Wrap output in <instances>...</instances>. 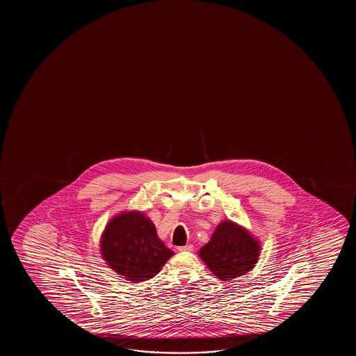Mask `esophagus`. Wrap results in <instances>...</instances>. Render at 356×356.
Returning a JSON list of instances; mask_svg holds the SVG:
<instances>
[{
	"mask_svg": "<svg viewBox=\"0 0 356 356\" xmlns=\"http://www.w3.org/2000/svg\"><path fill=\"white\" fill-rule=\"evenodd\" d=\"M193 244H186V245H182V247H179V250L180 252H192L193 250Z\"/></svg>",
	"mask_w": 356,
	"mask_h": 356,
	"instance_id": "esophagus-1",
	"label": "esophagus"
}]
</instances>
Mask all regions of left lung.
I'll use <instances>...</instances> for the list:
<instances>
[{"label":"left lung","instance_id":"8db88e82","mask_svg":"<svg viewBox=\"0 0 356 356\" xmlns=\"http://www.w3.org/2000/svg\"><path fill=\"white\" fill-rule=\"evenodd\" d=\"M198 254L216 277L231 281L249 273L258 263L260 242L243 226L225 220Z\"/></svg>","mask_w":356,"mask_h":356}]
</instances>
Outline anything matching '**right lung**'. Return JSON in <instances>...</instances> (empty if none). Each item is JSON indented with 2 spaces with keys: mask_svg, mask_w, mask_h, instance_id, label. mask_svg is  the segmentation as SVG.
<instances>
[{
  "mask_svg": "<svg viewBox=\"0 0 356 356\" xmlns=\"http://www.w3.org/2000/svg\"><path fill=\"white\" fill-rule=\"evenodd\" d=\"M101 254L109 268L127 281L154 277L174 255L156 234V226L141 211L115 215L103 231Z\"/></svg>",
  "mask_w": 356,
  "mask_h": 356,
  "instance_id": "obj_1",
  "label": "right lung"
}]
</instances>
